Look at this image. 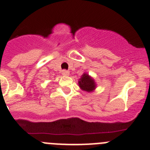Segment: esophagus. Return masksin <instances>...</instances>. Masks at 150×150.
I'll use <instances>...</instances> for the list:
<instances>
[{
	"instance_id": "34e87169",
	"label": "esophagus",
	"mask_w": 150,
	"mask_h": 150,
	"mask_svg": "<svg viewBox=\"0 0 150 150\" xmlns=\"http://www.w3.org/2000/svg\"><path fill=\"white\" fill-rule=\"evenodd\" d=\"M62 74L63 76H69L70 72L68 71H66V70H63V71H62Z\"/></svg>"
}]
</instances>
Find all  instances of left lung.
<instances>
[{"label":"left lung","instance_id":"1","mask_svg":"<svg viewBox=\"0 0 150 150\" xmlns=\"http://www.w3.org/2000/svg\"><path fill=\"white\" fill-rule=\"evenodd\" d=\"M78 84L82 91L86 92L94 91L97 88V84L94 79L86 73L82 74L81 78L78 81Z\"/></svg>","mask_w":150,"mask_h":150}]
</instances>
